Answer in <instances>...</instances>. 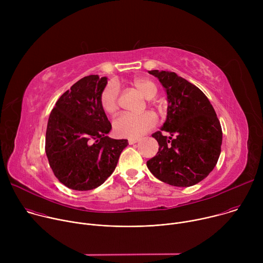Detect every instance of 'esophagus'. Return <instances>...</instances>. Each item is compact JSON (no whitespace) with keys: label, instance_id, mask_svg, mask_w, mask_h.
<instances>
[{"label":"esophagus","instance_id":"1","mask_svg":"<svg viewBox=\"0 0 263 263\" xmlns=\"http://www.w3.org/2000/svg\"><path fill=\"white\" fill-rule=\"evenodd\" d=\"M139 139L138 138H130V139H128V142H129V144H134L135 142H137Z\"/></svg>","mask_w":263,"mask_h":263}]
</instances>
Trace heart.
<instances>
[{
  "mask_svg": "<svg viewBox=\"0 0 263 263\" xmlns=\"http://www.w3.org/2000/svg\"><path fill=\"white\" fill-rule=\"evenodd\" d=\"M131 85L141 92L146 99L154 98L158 92L157 85L148 79L135 78ZM100 106L107 115H114L119 108V88L115 83H108L100 95ZM157 124V118L149 111L141 115L123 114L114 121V131L117 136L124 138H137Z\"/></svg>",
  "mask_w": 263,
  "mask_h": 263,
  "instance_id": "b5f03b06",
  "label": "heart"
}]
</instances>
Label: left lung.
<instances>
[{
	"instance_id": "8db88e82",
	"label": "left lung",
	"mask_w": 263,
	"mask_h": 263,
	"mask_svg": "<svg viewBox=\"0 0 263 263\" xmlns=\"http://www.w3.org/2000/svg\"><path fill=\"white\" fill-rule=\"evenodd\" d=\"M166 90L167 117L160 131L156 156L146 166L157 179L173 186H193L214 168L222 132L215 111L204 92L174 71L148 70ZM168 132L170 138L163 135Z\"/></svg>"
}]
</instances>
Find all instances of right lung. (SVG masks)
<instances>
[{
  "mask_svg": "<svg viewBox=\"0 0 263 263\" xmlns=\"http://www.w3.org/2000/svg\"><path fill=\"white\" fill-rule=\"evenodd\" d=\"M107 78L80 79L66 90L51 111L46 153L55 177L73 191H90L114 173L127 139L107 136L111 124L100 106Z\"/></svg>",
  "mask_w": 263,
  "mask_h": 263,
  "instance_id": "add662e5",
  "label": "right lung"
}]
</instances>
